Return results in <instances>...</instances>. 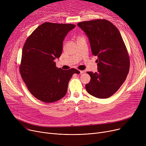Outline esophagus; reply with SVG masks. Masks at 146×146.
Listing matches in <instances>:
<instances>
[{
  "label": "esophagus",
  "mask_w": 146,
  "mask_h": 146,
  "mask_svg": "<svg viewBox=\"0 0 146 146\" xmlns=\"http://www.w3.org/2000/svg\"><path fill=\"white\" fill-rule=\"evenodd\" d=\"M79 72H80V74H83V73H85V71H83V70H80V71H79Z\"/></svg>",
  "instance_id": "obj_1"
}]
</instances>
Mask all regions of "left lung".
<instances>
[{
    "mask_svg": "<svg viewBox=\"0 0 146 146\" xmlns=\"http://www.w3.org/2000/svg\"><path fill=\"white\" fill-rule=\"evenodd\" d=\"M86 33L92 54L98 56V72H88L90 80L85 87L96 98H108L119 89L129 70V58L126 46L117 28L106 19L79 22Z\"/></svg>",
    "mask_w": 146,
    "mask_h": 146,
    "instance_id": "obj_1",
    "label": "left lung"
}]
</instances>
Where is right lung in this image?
Listing matches in <instances>:
<instances>
[{
	"label": "right lung",
	"instance_id": "obj_1",
	"mask_svg": "<svg viewBox=\"0 0 146 146\" xmlns=\"http://www.w3.org/2000/svg\"><path fill=\"white\" fill-rule=\"evenodd\" d=\"M74 24L45 22L36 28L23 47L19 72L29 91L38 100L56 102L67 91L74 73L72 68L64 70L56 67L54 60L61 56L63 42Z\"/></svg>",
	"mask_w": 146,
	"mask_h": 146
}]
</instances>
